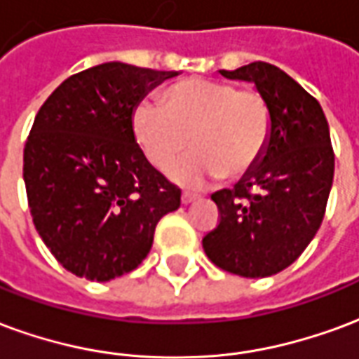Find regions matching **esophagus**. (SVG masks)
<instances>
[{"label": "esophagus", "mask_w": 359, "mask_h": 359, "mask_svg": "<svg viewBox=\"0 0 359 359\" xmlns=\"http://www.w3.org/2000/svg\"><path fill=\"white\" fill-rule=\"evenodd\" d=\"M195 198H197V195H193V193H187V191H183V195H182L183 205H189V203H193Z\"/></svg>", "instance_id": "esophagus-1"}]
</instances>
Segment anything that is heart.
I'll return each mask as SVG.
<instances>
[{
  "label": "heart",
  "mask_w": 359,
  "mask_h": 359,
  "mask_svg": "<svg viewBox=\"0 0 359 359\" xmlns=\"http://www.w3.org/2000/svg\"><path fill=\"white\" fill-rule=\"evenodd\" d=\"M162 107L141 103L133 133L154 168L166 170L187 147L193 153L170 170L176 182L201 187L214 177L247 174L266 153L271 109L256 90L208 78H189L162 93Z\"/></svg>",
  "instance_id": "obj_1"
}]
</instances>
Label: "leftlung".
<instances>
[{
    "mask_svg": "<svg viewBox=\"0 0 359 359\" xmlns=\"http://www.w3.org/2000/svg\"><path fill=\"white\" fill-rule=\"evenodd\" d=\"M219 74L255 83L271 109V133L255 168L212 195L219 224L203 248L229 273L273 276L304 252L325 216L334 174L329 124L316 97L269 62Z\"/></svg>",
    "mask_w": 359,
    "mask_h": 359,
    "instance_id": "left-lung-1",
    "label": "left lung"
}]
</instances>
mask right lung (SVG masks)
<instances>
[{"instance_id":"add662e5","label":"right lung","mask_w":359,"mask_h":359,"mask_svg":"<svg viewBox=\"0 0 359 359\" xmlns=\"http://www.w3.org/2000/svg\"><path fill=\"white\" fill-rule=\"evenodd\" d=\"M176 70L103 62L47 97L25 145L34 226L62 268L111 281L140 266L182 191L154 170L133 133L143 97Z\"/></svg>"}]
</instances>
